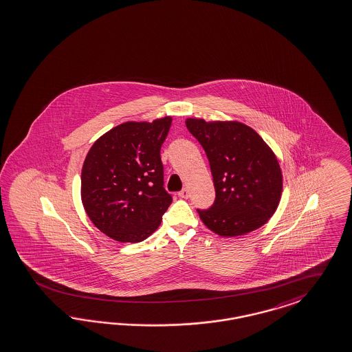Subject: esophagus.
<instances>
[{"mask_svg": "<svg viewBox=\"0 0 352 352\" xmlns=\"http://www.w3.org/2000/svg\"><path fill=\"white\" fill-rule=\"evenodd\" d=\"M179 197H182V198H188L189 197V190L185 188V189H182V192H179Z\"/></svg>", "mask_w": 352, "mask_h": 352, "instance_id": "obj_1", "label": "esophagus"}]
</instances>
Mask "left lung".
Wrapping results in <instances>:
<instances>
[{
    "mask_svg": "<svg viewBox=\"0 0 352 352\" xmlns=\"http://www.w3.org/2000/svg\"><path fill=\"white\" fill-rule=\"evenodd\" d=\"M185 124L208 155L217 193L211 208L198 210L202 223L223 237L260 228L276 211L283 190L272 147L240 121L189 118Z\"/></svg>",
    "mask_w": 352,
    "mask_h": 352,
    "instance_id": "obj_1",
    "label": "left lung"
}]
</instances>
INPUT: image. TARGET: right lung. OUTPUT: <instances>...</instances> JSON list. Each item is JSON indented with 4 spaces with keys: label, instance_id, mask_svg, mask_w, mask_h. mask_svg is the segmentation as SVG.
<instances>
[{
    "label": "right lung",
    "instance_id": "right-lung-1",
    "mask_svg": "<svg viewBox=\"0 0 352 352\" xmlns=\"http://www.w3.org/2000/svg\"><path fill=\"white\" fill-rule=\"evenodd\" d=\"M172 118L126 121L100 135L80 175V199L94 226L120 243H140L172 202L163 188L160 147Z\"/></svg>",
    "mask_w": 352,
    "mask_h": 352
}]
</instances>
